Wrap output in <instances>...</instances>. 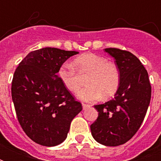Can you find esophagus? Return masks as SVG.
<instances>
[{
    "instance_id": "1",
    "label": "esophagus",
    "mask_w": 161,
    "mask_h": 161,
    "mask_svg": "<svg viewBox=\"0 0 161 161\" xmlns=\"http://www.w3.org/2000/svg\"><path fill=\"white\" fill-rule=\"evenodd\" d=\"M91 105H89V104H86V103H83V108L84 110L87 109V108H90Z\"/></svg>"
}]
</instances>
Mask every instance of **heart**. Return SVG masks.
<instances>
[{"mask_svg": "<svg viewBox=\"0 0 161 161\" xmlns=\"http://www.w3.org/2000/svg\"><path fill=\"white\" fill-rule=\"evenodd\" d=\"M85 83L77 93L79 99L93 102L109 98L116 93L120 83V73L116 64L108 62L98 54L87 53L73 61V65L64 63L58 70L61 83L70 92H76L80 87V75H85Z\"/></svg>", "mask_w": 161, "mask_h": 161, "instance_id": "obj_1", "label": "heart"}]
</instances>
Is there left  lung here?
<instances>
[{"instance_id":"obj_1","label":"left lung","mask_w":161,"mask_h":161,"mask_svg":"<svg viewBox=\"0 0 161 161\" xmlns=\"http://www.w3.org/2000/svg\"><path fill=\"white\" fill-rule=\"evenodd\" d=\"M104 51L115 59L120 83L114 98L94 105L98 116L90 129L97 142L118 146L129 141L141 126L150 104L151 86L147 71L134 54L112 47Z\"/></svg>"}]
</instances>
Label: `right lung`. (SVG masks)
Wrapping results in <instances>:
<instances>
[{"mask_svg": "<svg viewBox=\"0 0 161 161\" xmlns=\"http://www.w3.org/2000/svg\"><path fill=\"white\" fill-rule=\"evenodd\" d=\"M75 51L44 47L19 63L11 83V97L20 125L34 142L55 146L67 138L82 104L63 85L59 67Z\"/></svg>", "mask_w": 161, "mask_h": 161, "instance_id": "right-lung-1", "label": "right lung"}]
</instances>
